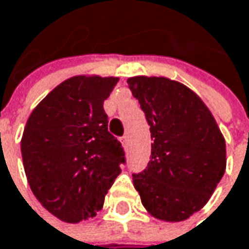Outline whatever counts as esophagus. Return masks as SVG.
<instances>
[{
	"label": "esophagus",
	"instance_id": "34e87169",
	"mask_svg": "<svg viewBox=\"0 0 249 249\" xmlns=\"http://www.w3.org/2000/svg\"><path fill=\"white\" fill-rule=\"evenodd\" d=\"M120 141H122V143H123V146H126V145L129 143V136H127V135H124V136H123V138H122Z\"/></svg>",
	"mask_w": 249,
	"mask_h": 249
}]
</instances>
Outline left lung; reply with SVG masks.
<instances>
[{"label": "left lung", "mask_w": 249, "mask_h": 249, "mask_svg": "<svg viewBox=\"0 0 249 249\" xmlns=\"http://www.w3.org/2000/svg\"><path fill=\"white\" fill-rule=\"evenodd\" d=\"M129 88L151 126L148 167L133 174L142 204L157 219L181 222L210 198L226 168V145L201 98L164 76H133Z\"/></svg>", "instance_id": "left-lung-1"}]
</instances>
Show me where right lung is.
<instances>
[{
	"label": "right lung",
	"mask_w": 249,
	"mask_h": 249,
	"mask_svg": "<svg viewBox=\"0 0 249 249\" xmlns=\"http://www.w3.org/2000/svg\"><path fill=\"white\" fill-rule=\"evenodd\" d=\"M119 78L72 76L32 111L21 138L26 177L36 198L68 223L101 210L124 164L103 108Z\"/></svg>",
	"instance_id": "obj_1"
}]
</instances>
